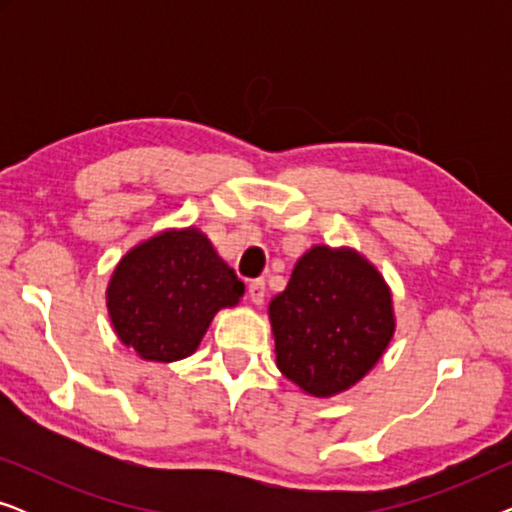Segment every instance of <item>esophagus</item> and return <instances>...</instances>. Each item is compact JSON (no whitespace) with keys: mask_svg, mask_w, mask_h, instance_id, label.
<instances>
[{"mask_svg":"<svg viewBox=\"0 0 512 512\" xmlns=\"http://www.w3.org/2000/svg\"><path fill=\"white\" fill-rule=\"evenodd\" d=\"M265 293H268V289H265L263 279H254V282H249V298H251V303L261 305L263 300H265Z\"/></svg>","mask_w":512,"mask_h":512,"instance_id":"esophagus-1","label":"esophagus"}]
</instances>
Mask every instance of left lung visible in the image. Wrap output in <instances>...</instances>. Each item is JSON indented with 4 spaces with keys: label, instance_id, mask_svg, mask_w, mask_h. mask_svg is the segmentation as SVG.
<instances>
[{
    "label": "left lung",
    "instance_id": "1",
    "mask_svg": "<svg viewBox=\"0 0 512 512\" xmlns=\"http://www.w3.org/2000/svg\"><path fill=\"white\" fill-rule=\"evenodd\" d=\"M268 314L277 368L317 398L366 377L396 331L391 291L375 265L359 251L326 244L298 258Z\"/></svg>",
    "mask_w": 512,
    "mask_h": 512
}]
</instances>
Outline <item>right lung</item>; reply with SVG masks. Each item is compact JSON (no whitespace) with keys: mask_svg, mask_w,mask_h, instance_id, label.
<instances>
[{"mask_svg":"<svg viewBox=\"0 0 512 512\" xmlns=\"http://www.w3.org/2000/svg\"><path fill=\"white\" fill-rule=\"evenodd\" d=\"M244 284L198 228L163 230L118 261L107 286L114 331L144 361L191 356L214 314L235 307Z\"/></svg>","mask_w":512,"mask_h":512,"instance_id":"1","label":"right lung"}]
</instances>
